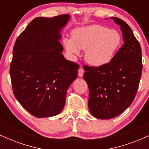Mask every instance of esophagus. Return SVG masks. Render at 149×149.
Masks as SVG:
<instances>
[{"label":"esophagus","mask_w":149,"mask_h":149,"mask_svg":"<svg viewBox=\"0 0 149 149\" xmlns=\"http://www.w3.org/2000/svg\"><path fill=\"white\" fill-rule=\"evenodd\" d=\"M83 73H84V70H83V68H80L78 69V76L80 77H83Z\"/></svg>","instance_id":"esophagus-1"}]
</instances>
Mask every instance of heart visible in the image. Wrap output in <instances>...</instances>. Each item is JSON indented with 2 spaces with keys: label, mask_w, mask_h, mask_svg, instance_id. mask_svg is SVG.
<instances>
[{
  "label": "heart",
  "mask_w": 149,
  "mask_h": 149,
  "mask_svg": "<svg viewBox=\"0 0 149 149\" xmlns=\"http://www.w3.org/2000/svg\"><path fill=\"white\" fill-rule=\"evenodd\" d=\"M64 42L70 54L76 55L80 49H85V61L92 66H101L113 57L121 43V36L115 30L92 24L74 29L71 38L65 39Z\"/></svg>",
  "instance_id": "b5f03b06"
}]
</instances>
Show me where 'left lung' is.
<instances>
[{
	"mask_svg": "<svg viewBox=\"0 0 149 149\" xmlns=\"http://www.w3.org/2000/svg\"><path fill=\"white\" fill-rule=\"evenodd\" d=\"M111 19L120 26L124 44L108 64L83 67L89 88V110L100 119L115 118L131 105L143 67L141 46L131 28L120 19Z\"/></svg>",
	"mask_w": 149,
	"mask_h": 149,
	"instance_id": "obj_1",
	"label": "left lung"
}]
</instances>
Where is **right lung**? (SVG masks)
Wrapping results in <instances>:
<instances>
[{
    "mask_svg": "<svg viewBox=\"0 0 149 149\" xmlns=\"http://www.w3.org/2000/svg\"><path fill=\"white\" fill-rule=\"evenodd\" d=\"M69 18V15L35 18L15 41L10 67L13 93L35 117L59 114L78 76L79 65L65 59L59 41Z\"/></svg>",
    "mask_w": 149,
    "mask_h": 149,
    "instance_id": "1",
    "label": "right lung"
}]
</instances>
